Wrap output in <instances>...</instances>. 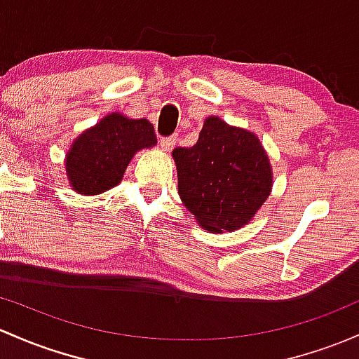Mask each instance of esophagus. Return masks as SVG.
<instances>
[{
  "mask_svg": "<svg viewBox=\"0 0 359 359\" xmlns=\"http://www.w3.org/2000/svg\"><path fill=\"white\" fill-rule=\"evenodd\" d=\"M175 141H177L175 136L161 137V140H160V147H161V149H163V151H170V149L175 147Z\"/></svg>",
  "mask_w": 359,
  "mask_h": 359,
  "instance_id": "1",
  "label": "esophagus"
}]
</instances>
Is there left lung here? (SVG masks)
<instances>
[{"mask_svg": "<svg viewBox=\"0 0 359 359\" xmlns=\"http://www.w3.org/2000/svg\"><path fill=\"white\" fill-rule=\"evenodd\" d=\"M172 156L184 206L211 233L250 223L273 189V167L261 140L218 116L204 121L194 147L175 148Z\"/></svg>", "mask_w": 359, "mask_h": 359, "instance_id": "1", "label": "left lung"}]
</instances>
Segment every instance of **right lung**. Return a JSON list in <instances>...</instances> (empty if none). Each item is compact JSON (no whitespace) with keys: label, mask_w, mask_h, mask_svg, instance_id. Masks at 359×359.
Here are the masks:
<instances>
[{"label":"right lung","mask_w":359,"mask_h":359,"mask_svg":"<svg viewBox=\"0 0 359 359\" xmlns=\"http://www.w3.org/2000/svg\"><path fill=\"white\" fill-rule=\"evenodd\" d=\"M156 144L155 129L147 119H129L110 112L73 141L65 168L71 189L97 196L121 184L129 161L140 149Z\"/></svg>","instance_id":"add662e5"}]
</instances>
